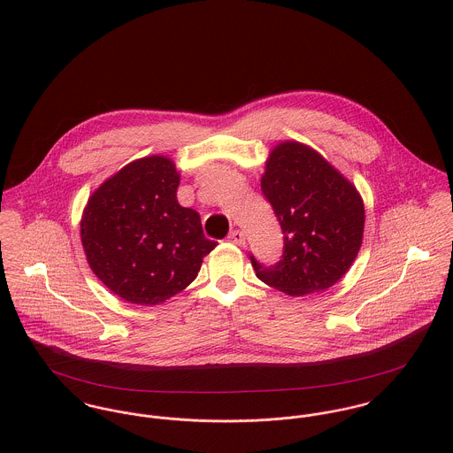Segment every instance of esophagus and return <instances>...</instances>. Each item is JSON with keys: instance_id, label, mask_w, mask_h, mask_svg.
Returning a JSON list of instances; mask_svg holds the SVG:
<instances>
[{"instance_id": "esophagus-1", "label": "esophagus", "mask_w": 453, "mask_h": 453, "mask_svg": "<svg viewBox=\"0 0 453 453\" xmlns=\"http://www.w3.org/2000/svg\"><path fill=\"white\" fill-rule=\"evenodd\" d=\"M228 241L234 242V244H237V246H244L246 235H244V232H241V230H232V232L228 234Z\"/></svg>"}]
</instances>
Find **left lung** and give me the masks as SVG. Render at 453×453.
<instances>
[{
  "mask_svg": "<svg viewBox=\"0 0 453 453\" xmlns=\"http://www.w3.org/2000/svg\"><path fill=\"white\" fill-rule=\"evenodd\" d=\"M261 192L280 225L284 248L272 265L250 255L259 280L289 296L338 282L363 242L365 205L357 190L314 150L282 142L270 153Z\"/></svg>",
  "mask_w": 453,
  "mask_h": 453,
  "instance_id": "8db88e82",
  "label": "left lung"
}]
</instances>
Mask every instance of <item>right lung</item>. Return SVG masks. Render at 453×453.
<instances>
[{
	"label": "right lung",
	"instance_id": "add662e5",
	"mask_svg": "<svg viewBox=\"0 0 453 453\" xmlns=\"http://www.w3.org/2000/svg\"><path fill=\"white\" fill-rule=\"evenodd\" d=\"M180 174L165 157L119 171L90 196L81 244L92 272L115 295L157 305L192 284L218 242L203 237L198 212L176 200Z\"/></svg>",
	"mask_w": 453,
	"mask_h": 453
}]
</instances>
